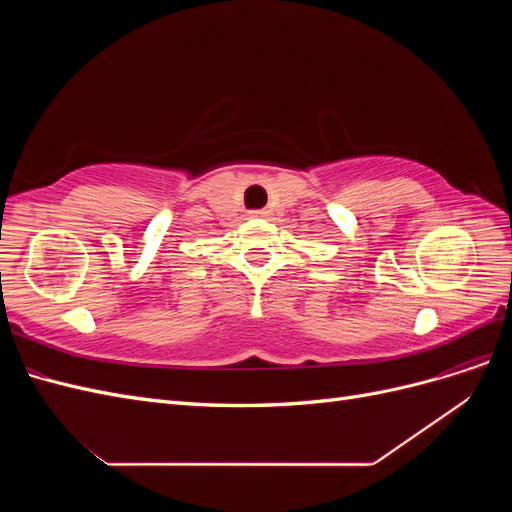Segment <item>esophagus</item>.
I'll list each match as a JSON object with an SVG mask.
<instances>
[{"label": "esophagus", "instance_id": "1", "mask_svg": "<svg viewBox=\"0 0 512 512\" xmlns=\"http://www.w3.org/2000/svg\"><path fill=\"white\" fill-rule=\"evenodd\" d=\"M250 215H252V218H262V215H267V211L265 209H252Z\"/></svg>", "mask_w": 512, "mask_h": 512}]
</instances>
